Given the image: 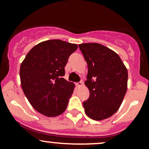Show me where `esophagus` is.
Returning <instances> with one entry per match:
<instances>
[{
	"mask_svg": "<svg viewBox=\"0 0 149 149\" xmlns=\"http://www.w3.org/2000/svg\"><path fill=\"white\" fill-rule=\"evenodd\" d=\"M76 85H77V86H78V87H81V86H83V83H82L81 81L78 82V83L76 84Z\"/></svg>",
	"mask_w": 149,
	"mask_h": 149,
	"instance_id": "esophagus-1",
	"label": "esophagus"
}]
</instances>
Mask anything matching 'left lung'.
Instances as JSON below:
<instances>
[{"mask_svg": "<svg viewBox=\"0 0 149 149\" xmlns=\"http://www.w3.org/2000/svg\"><path fill=\"white\" fill-rule=\"evenodd\" d=\"M88 64V100L83 103L86 115L101 121L118 111L127 91L128 71L116 52L100 43L79 45Z\"/></svg>", "mask_w": 149, "mask_h": 149, "instance_id": "obj_1", "label": "left lung"}]
</instances>
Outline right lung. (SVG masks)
Wrapping results in <instances>:
<instances>
[{
	"label": "right lung",
	"instance_id": "obj_1",
	"mask_svg": "<svg viewBox=\"0 0 149 149\" xmlns=\"http://www.w3.org/2000/svg\"><path fill=\"white\" fill-rule=\"evenodd\" d=\"M77 47L61 40H48L33 47L22 62V89L32 107L42 115L56 117L65 111L75 86L62 77L70 55Z\"/></svg>",
	"mask_w": 149,
	"mask_h": 149
}]
</instances>
